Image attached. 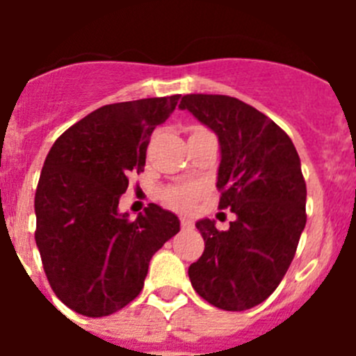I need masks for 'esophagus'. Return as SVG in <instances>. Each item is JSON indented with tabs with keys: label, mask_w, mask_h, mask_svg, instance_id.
I'll return each mask as SVG.
<instances>
[{
	"label": "esophagus",
	"mask_w": 356,
	"mask_h": 356,
	"mask_svg": "<svg viewBox=\"0 0 356 356\" xmlns=\"http://www.w3.org/2000/svg\"><path fill=\"white\" fill-rule=\"evenodd\" d=\"M180 225H181V228H184V229H193L194 228L193 219H188V217H181Z\"/></svg>",
	"instance_id": "1"
}]
</instances>
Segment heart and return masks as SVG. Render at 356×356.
Masks as SVG:
<instances>
[{
  "label": "heart",
  "instance_id": "heart-1",
  "mask_svg": "<svg viewBox=\"0 0 356 356\" xmlns=\"http://www.w3.org/2000/svg\"><path fill=\"white\" fill-rule=\"evenodd\" d=\"M205 128H193V135L205 134ZM163 197H165V201H168L171 207H175V209H188V207H193V203L196 201L197 191L194 187H172L163 193Z\"/></svg>",
  "mask_w": 356,
  "mask_h": 356
}]
</instances>
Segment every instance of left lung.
Returning a JSON list of instances; mask_svg holds the SVG:
<instances>
[{
	"mask_svg": "<svg viewBox=\"0 0 356 356\" xmlns=\"http://www.w3.org/2000/svg\"><path fill=\"white\" fill-rule=\"evenodd\" d=\"M178 106L217 135L219 209L235 213L226 232L210 219L196 222L205 251L191 264L188 278L213 307L248 310L284 280L307 225L300 155L275 121L237 97L187 94Z\"/></svg>",
	"mask_w": 356,
	"mask_h": 356,
	"instance_id": "obj_1",
	"label": "left lung"
}]
</instances>
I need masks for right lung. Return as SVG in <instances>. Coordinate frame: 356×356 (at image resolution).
I'll list each match as a JSON object with an SVG mask.
<instances>
[{
  "instance_id": "right-lung-1",
  "label": "right lung",
  "mask_w": 356,
  "mask_h": 356,
  "mask_svg": "<svg viewBox=\"0 0 356 356\" xmlns=\"http://www.w3.org/2000/svg\"><path fill=\"white\" fill-rule=\"evenodd\" d=\"M180 94L94 110L55 140L35 193V242L56 298L87 317L118 312L140 294L151 257L180 219L149 203L119 212L128 176L143 172L149 137Z\"/></svg>"
}]
</instances>
